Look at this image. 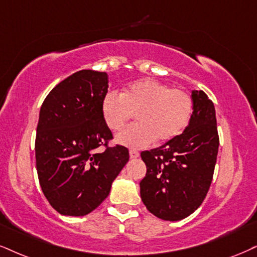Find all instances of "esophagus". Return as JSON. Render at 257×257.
<instances>
[{"label":"esophagus","mask_w":257,"mask_h":257,"mask_svg":"<svg viewBox=\"0 0 257 257\" xmlns=\"http://www.w3.org/2000/svg\"><path fill=\"white\" fill-rule=\"evenodd\" d=\"M130 157L137 158V157H139V153L137 150H134V149H131V150H130Z\"/></svg>","instance_id":"1"}]
</instances>
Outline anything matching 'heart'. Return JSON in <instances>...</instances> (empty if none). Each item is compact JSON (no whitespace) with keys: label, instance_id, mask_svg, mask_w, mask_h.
<instances>
[{"label":"heart","instance_id":"b5f03b06","mask_svg":"<svg viewBox=\"0 0 257 257\" xmlns=\"http://www.w3.org/2000/svg\"><path fill=\"white\" fill-rule=\"evenodd\" d=\"M191 94L182 88H170L154 78L136 81L122 94L108 91L102 100L107 126L119 132L137 113L138 123L122 131L116 141L131 148H144L157 138L169 142L181 135L193 113Z\"/></svg>","mask_w":257,"mask_h":257}]
</instances>
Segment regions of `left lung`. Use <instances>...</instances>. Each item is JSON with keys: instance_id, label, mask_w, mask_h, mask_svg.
Returning <instances> with one entry per match:
<instances>
[{"instance_id": "1", "label": "left lung", "mask_w": 257, "mask_h": 257, "mask_svg": "<svg viewBox=\"0 0 257 257\" xmlns=\"http://www.w3.org/2000/svg\"><path fill=\"white\" fill-rule=\"evenodd\" d=\"M193 113L181 135L162 147L142 151L147 174L141 198L149 212L176 221L192 214L210 189L217 162L219 136L213 102L193 90Z\"/></svg>"}]
</instances>
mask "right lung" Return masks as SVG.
I'll return each mask as SVG.
<instances>
[{
    "label": "right lung",
    "mask_w": 257,
    "mask_h": 257,
    "mask_svg": "<svg viewBox=\"0 0 257 257\" xmlns=\"http://www.w3.org/2000/svg\"><path fill=\"white\" fill-rule=\"evenodd\" d=\"M106 72L81 70L56 85L41 104L36 136L38 179L47 201L63 216L90 213L107 198L128 161L102 115ZM103 146V153L94 149Z\"/></svg>",
    "instance_id": "obj_1"
}]
</instances>
